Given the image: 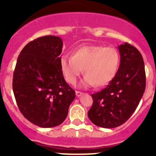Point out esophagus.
<instances>
[{"instance_id":"1","label":"esophagus","mask_w":156,"mask_h":156,"mask_svg":"<svg viewBox=\"0 0 156 156\" xmlns=\"http://www.w3.org/2000/svg\"><path fill=\"white\" fill-rule=\"evenodd\" d=\"M75 94H76L77 97H80V96H81V95L83 94V93H82V92L78 91V90H77V91H75Z\"/></svg>"}]
</instances>
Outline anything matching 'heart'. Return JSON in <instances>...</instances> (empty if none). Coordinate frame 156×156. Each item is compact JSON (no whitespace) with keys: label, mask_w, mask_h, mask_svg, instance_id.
<instances>
[{"label":"heart","mask_w":156,"mask_h":156,"mask_svg":"<svg viewBox=\"0 0 156 156\" xmlns=\"http://www.w3.org/2000/svg\"><path fill=\"white\" fill-rule=\"evenodd\" d=\"M120 54L113 47L86 45L72 52V57L64 55L60 59V67L66 81L77 82L78 77L85 74L83 84L104 87L114 78L120 66Z\"/></svg>","instance_id":"obj_1"}]
</instances>
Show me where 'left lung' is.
Here are the masks:
<instances>
[{
    "label": "left lung",
    "instance_id": "left-lung-1",
    "mask_svg": "<svg viewBox=\"0 0 156 156\" xmlns=\"http://www.w3.org/2000/svg\"><path fill=\"white\" fill-rule=\"evenodd\" d=\"M120 63L114 78L101 91L93 94L87 113L90 121L103 128L123 124L138 107L146 89L143 56L127 43L118 46Z\"/></svg>",
    "mask_w": 156,
    "mask_h": 156
}]
</instances>
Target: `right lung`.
<instances>
[{
	"label": "right lung",
	"instance_id": "1",
	"mask_svg": "<svg viewBox=\"0 0 156 156\" xmlns=\"http://www.w3.org/2000/svg\"><path fill=\"white\" fill-rule=\"evenodd\" d=\"M62 40L46 36L26 45L13 72V90L20 110L30 122L54 127L66 120L75 92L60 67Z\"/></svg>",
	"mask_w": 156,
	"mask_h": 156
}]
</instances>
